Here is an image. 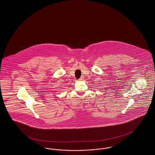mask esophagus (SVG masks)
I'll list each match as a JSON object with an SVG mask.
<instances>
[{
  "instance_id": "obj_1",
  "label": "esophagus",
  "mask_w": 155,
  "mask_h": 155,
  "mask_svg": "<svg viewBox=\"0 0 155 155\" xmlns=\"http://www.w3.org/2000/svg\"><path fill=\"white\" fill-rule=\"evenodd\" d=\"M84 80V77L83 76H81L79 79H78V80H80V81H81V80Z\"/></svg>"
}]
</instances>
